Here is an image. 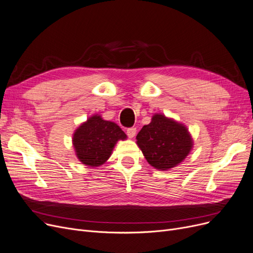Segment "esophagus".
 I'll return each mask as SVG.
<instances>
[{
  "label": "esophagus",
  "mask_w": 253,
  "mask_h": 253,
  "mask_svg": "<svg viewBox=\"0 0 253 253\" xmlns=\"http://www.w3.org/2000/svg\"><path fill=\"white\" fill-rule=\"evenodd\" d=\"M137 133V128L136 127H129L126 129V134L129 138H134Z\"/></svg>",
  "instance_id": "34e87169"
}]
</instances>
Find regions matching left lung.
Returning <instances> with one entry per match:
<instances>
[{
  "mask_svg": "<svg viewBox=\"0 0 253 253\" xmlns=\"http://www.w3.org/2000/svg\"><path fill=\"white\" fill-rule=\"evenodd\" d=\"M136 143L150 166L168 170L179 165L193 148V138L183 124L156 113L141 128Z\"/></svg>",
  "mask_w": 253,
  "mask_h": 253,
  "instance_id": "left-lung-1",
  "label": "left lung"
}]
</instances>
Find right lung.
Instances as JSON below:
<instances>
[{"label":"right lung","instance_id":"add662e5","mask_svg":"<svg viewBox=\"0 0 253 253\" xmlns=\"http://www.w3.org/2000/svg\"><path fill=\"white\" fill-rule=\"evenodd\" d=\"M126 139V135L119 126L94 114L77 127L73 135V146L81 163L98 167L109 160L118 141Z\"/></svg>","mask_w":253,"mask_h":253}]
</instances>
